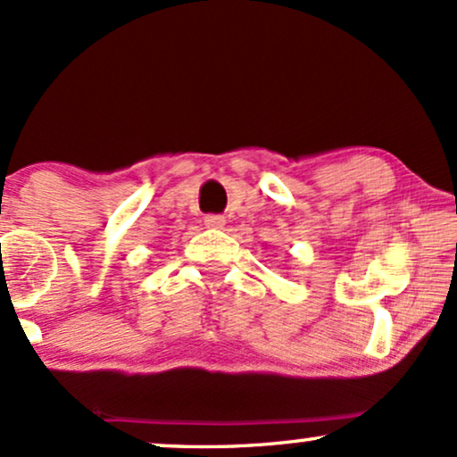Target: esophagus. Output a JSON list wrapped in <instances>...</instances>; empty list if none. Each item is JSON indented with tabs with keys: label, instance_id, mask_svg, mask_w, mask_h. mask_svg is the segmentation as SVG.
I'll return each mask as SVG.
<instances>
[{
	"label": "esophagus",
	"instance_id": "obj_1",
	"mask_svg": "<svg viewBox=\"0 0 457 457\" xmlns=\"http://www.w3.org/2000/svg\"><path fill=\"white\" fill-rule=\"evenodd\" d=\"M204 223L211 229H221L225 225V217H221V214H206V217H204Z\"/></svg>",
	"mask_w": 457,
	"mask_h": 457
}]
</instances>
